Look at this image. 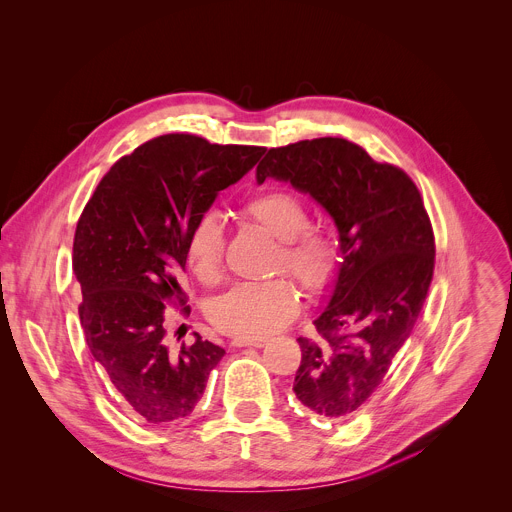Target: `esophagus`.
<instances>
[{
  "label": "esophagus",
  "instance_id": "34e87169",
  "mask_svg": "<svg viewBox=\"0 0 512 512\" xmlns=\"http://www.w3.org/2000/svg\"><path fill=\"white\" fill-rule=\"evenodd\" d=\"M235 348H263L265 339H243V337H235L231 342Z\"/></svg>",
  "mask_w": 512,
  "mask_h": 512
}]
</instances>
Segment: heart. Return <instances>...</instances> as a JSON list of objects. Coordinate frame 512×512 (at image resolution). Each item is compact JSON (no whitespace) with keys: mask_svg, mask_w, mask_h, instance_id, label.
<instances>
[{"mask_svg":"<svg viewBox=\"0 0 512 512\" xmlns=\"http://www.w3.org/2000/svg\"><path fill=\"white\" fill-rule=\"evenodd\" d=\"M241 215L279 239L275 273H289L307 295L323 293L337 277L342 253L337 239L309 225L303 199L283 189L253 195ZM187 263L203 285H215L223 275L225 229L217 217H203L187 239ZM299 309V293L289 279L241 283L219 297L211 307L213 325L229 335L261 339L287 325Z\"/></svg>","mask_w":512,"mask_h":512,"instance_id":"1","label":"heart"}]
</instances>
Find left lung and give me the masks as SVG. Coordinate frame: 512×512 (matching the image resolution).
I'll return each instance as SVG.
<instances>
[{"label": "left lung", "mask_w": 512, "mask_h": 512, "mask_svg": "<svg viewBox=\"0 0 512 512\" xmlns=\"http://www.w3.org/2000/svg\"><path fill=\"white\" fill-rule=\"evenodd\" d=\"M267 177L309 193L339 231L344 263L317 335L297 339L293 392L313 414L342 420L372 398L418 321L434 275L432 223L400 166L346 138L269 148L257 181Z\"/></svg>", "instance_id": "1"}]
</instances>
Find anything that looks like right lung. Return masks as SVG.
I'll return each instance as SVG.
<instances>
[{
  "mask_svg": "<svg viewBox=\"0 0 512 512\" xmlns=\"http://www.w3.org/2000/svg\"><path fill=\"white\" fill-rule=\"evenodd\" d=\"M263 146L162 134L122 156L98 183L74 235L80 323L92 358L146 422L189 416L225 350L199 333L173 348L166 305L191 313L181 273L191 229Z\"/></svg>",
  "mask_w": 512,
  "mask_h": 512,
  "instance_id": "obj_1",
  "label": "right lung"
}]
</instances>
